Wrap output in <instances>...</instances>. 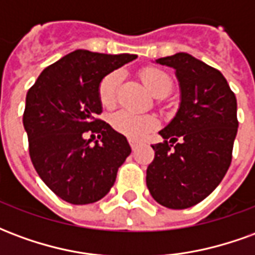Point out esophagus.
Returning <instances> with one entry per match:
<instances>
[{
	"label": "esophagus",
	"instance_id": "esophagus-1",
	"mask_svg": "<svg viewBox=\"0 0 255 255\" xmlns=\"http://www.w3.org/2000/svg\"><path fill=\"white\" fill-rule=\"evenodd\" d=\"M129 144H131V149H132V151H135V150L138 149L139 144L136 143V142H133V140H129Z\"/></svg>",
	"mask_w": 255,
	"mask_h": 255
}]
</instances>
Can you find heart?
<instances>
[{
  "instance_id": "obj_1",
  "label": "heart",
  "mask_w": 255,
  "mask_h": 255,
  "mask_svg": "<svg viewBox=\"0 0 255 255\" xmlns=\"http://www.w3.org/2000/svg\"><path fill=\"white\" fill-rule=\"evenodd\" d=\"M140 78L150 93L157 97H164L172 89L171 78L168 76V73L158 68H146L140 72ZM120 79H122L120 72L113 71L101 80L98 94H100L101 104L105 108H111L116 104L117 89L120 84ZM109 123L113 129H116L117 132L126 135L129 139H142L150 131H153L157 126V120L154 116L136 115L126 109L117 111L111 115Z\"/></svg>"
}]
</instances>
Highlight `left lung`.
Returning <instances> with one entry per match:
<instances>
[{
	"label": "left lung",
	"mask_w": 255,
	"mask_h": 255,
	"mask_svg": "<svg viewBox=\"0 0 255 255\" xmlns=\"http://www.w3.org/2000/svg\"><path fill=\"white\" fill-rule=\"evenodd\" d=\"M155 61L176 71L180 106L160 131L164 142L151 146L146 184L162 206L187 209L208 197L230 168L239 126L236 97L223 73L191 54Z\"/></svg>",
	"instance_id": "8db88e82"
}]
</instances>
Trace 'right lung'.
<instances>
[{
  "label": "right lung",
  "instance_id": "add662e5",
  "mask_svg": "<svg viewBox=\"0 0 255 255\" xmlns=\"http://www.w3.org/2000/svg\"><path fill=\"white\" fill-rule=\"evenodd\" d=\"M135 58L75 50L45 68L27 93L23 126L32 165L65 202L87 205L105 197L131 153L126 136L95 116L102 113L101 80Z\"/></svg>",
  "mask_w": 255,
  "mask_h": 255
}]
</instances>
